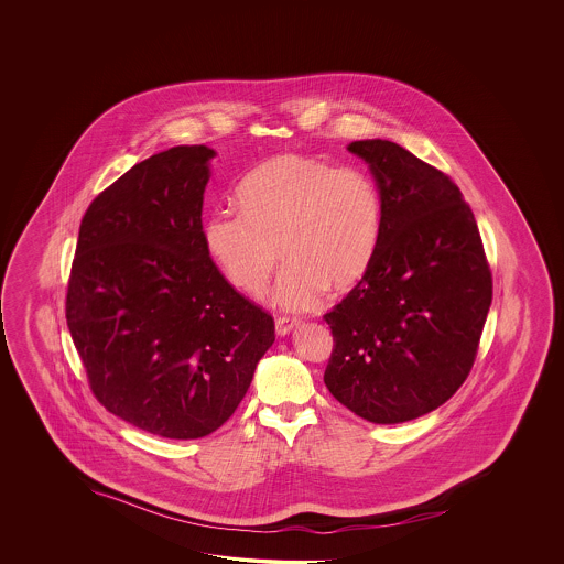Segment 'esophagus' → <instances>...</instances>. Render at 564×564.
Masks as SVG:
<instances>
[{
    "label": "esophagus",
    "instance_id": "esophagus-1",
    "mask_svg": "<svg viewBox=\"0 0 564 564\" xmlns=\"http://www.w3.org/2000/svg\"><path fill=\"white\" fill-rule=\"evenodd\" d=\"M299 324L296 318H290V316H278L276 318V333L280 336L290 335V330H294V326Z\"/></svg>",
    "mask_w": 564,
    "mask_h": 564
}]
</instances>
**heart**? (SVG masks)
Wrapping results in <instances>:
<instances>
[{"label": "heart", "instance_id": "1", "mask_svg": "<svg viewBox=\"0 0 564 564\" xmlns=\"http://www.w3.org/2000/svg\"><path fill=\"white\" fill-rule=\"evenodd\" d=\"M240 209L214 212L204 240L231 286L262 294L282 256L274 299L290 311L314 306L326 286H357L381 238V193L369 173L302 155H278L236 189ZM283 252L280 253L279 250Z\"/></svg>", "mask_w": 564, "mask_h": 564}]
</instances>
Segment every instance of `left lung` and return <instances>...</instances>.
<instances>
[{
  "label": "left lung",
  "instance_id": "1",
  "mask_svg": "<svg viewBox=\"0 0 564 564\" xmlns=\"http://www.w3.org/2000/svg\"><path fill=\"white\" fill-rule=\"evenodd\" d=\"M381 193L371 268L324 314L335 348L324 384L371 423L417 420L466 381L491 304L478 224L456 183L383 139L348 144Z\"/></svg>",
  "mask_w": 564,
  "mask_h": 564
}]
</instances>
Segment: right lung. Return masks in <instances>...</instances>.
<instances>
[{
    "label": "right lung",
    "mask_w": 564,
    "mask_h": 564,
    "mask_svg": "<svg viewBox=\"0 0 564 564\" xmlns=\"http://www.w3.org/2000/svg\"><path fill=\"white\" fill-rule=\"evenodd\" d=\"M216 151L181 144L144 159L86 209L66 321L96 399L169 440H197L234 415L274 318L236 292L205 246Z\"/></svg>",
    "instance_id": "1"
}]
</instances>
